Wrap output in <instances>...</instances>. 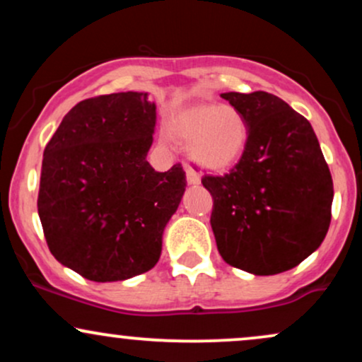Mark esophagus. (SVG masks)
Masks as SVG:
<instances>
[{
  "label": "esophagus",
  "instance_id": "34e87169",
  "mask_svg": "<svg viewBox=\"0 0 362 362\" xmlns=\"http://www.w3.org/2000/svg\"><path fill=\"white\" fill-rule=\"evenodd\" d=\"M185 173H187V182H189L190 185H195V184H199V182H201V177H199V173L195 172L194 168L185 167Z\"/></svg>",
  "mask_w": 362,
  "mask_h": 362
}]
</instances>
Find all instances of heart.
Returning a JSON list of instances; mask_svg holds the SVG:
<instances>
[{
    "label": "heart",
    "instance_id": "obj_1",
    "mask_svg": "<svg viewBox=\"0 0 362 362\" xmlns=\"http://www.w3.org/2000/svg\"><path fill=\"white\" fill-rule=\"evenodd\" d=\"M175 138L189 143L190 158L211 170L230 168L247 148L248 124L231 105H195L173 120Z\"/></svg>",
    "mask_w": 362,
    "mask_h": 362
}]
</instances>
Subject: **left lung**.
Listing matches in <instances>:
<instances>
[{
  "label": "left lung",
  "mask_w": 362,
  "mask_h": 362,
  "mask_svg": "<svg viewBox=\"0 0 362 362\" xmlns=\"http://www.w3.org/2000/svg\"><path fill=\"white\" fill-rule=\"evenodd\" d=\"M248 124L238 163L204 175L211 228L223 260L255 276L296 267L322 245L334 182L311 124L267 91L221 93Z\"/></svg>",
  "instance_id": "obj_1"
}]
</instances>
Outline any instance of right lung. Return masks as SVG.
<instances>
[{"label":"right lung","instance_id":"1","mask_svg":"<svg viewBox=\"0 0 362 362\" xmlns=\"http://www.w3.org/2000/svg\"><path fill=\"white\" fill-rule=\"evenodd\" d=\"M156 105L148 93L86 98L44 149L37 209L49 250L95 282L148 272L185 192L180 163L155 172L146 155Z\"/></svg>","mask_w":362,"mask_h":362}]
</instances>
